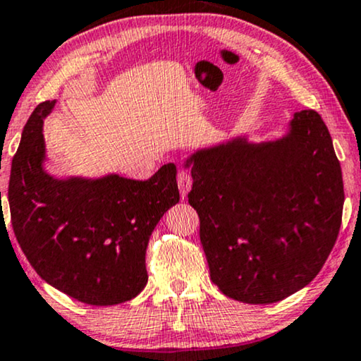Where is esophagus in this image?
<instances>
[{
  "label": "esophagus",
  "instance_id": "esophagus-1",
  "mask_svg": "<svg viewBox=\"0 0 361 361\" xmlns=\"http://www.w3.org/2000/svg\"><path fill=\"white\" fill-rule=\"evenodd\" d=\"M176 180H178V188H180L181 198L185 200L186 195H188L190 188H191V175H190V171L185 170V168H181V170H178Z\"/></svg>",
  "mask_w": 361,
  "mask_h": 361
}]
</instances>
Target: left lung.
<instances>
[{
	"instance_id": "8db88e82",
	"label": "left lung",
	"mask_w": 361,
	"mask_h": 361,
	"mask_svg": "<svg viewBox=\"0 0 361 361\" xmlns=\"http://www.w3.org/2000/svg\"><path fill=\"white\" fill-rule=\"evenodd\" d=\"M188 203L212 281L243 303L285 300L320 273L343 213V178L314 109L295 113L271 143L243 138L190 158Z\"/></svg>"
}]
</instances>
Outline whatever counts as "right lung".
Wrapping results in <instances>:
<instances>
[{
	"label": "right lung",
	"mask_w": 361,
	"mask_h": 361,
	"mask_svg": "<svg viewBox=\"0 0 361 361\" xmlns=\"http://www.w3.org/2000/svg\"><path fill=\"white\" fill-rule=\"evenodd\" d=\"M54 103L35 108L13 157V231L35 271L56 290L94 307L128 302L148 281L145 255L154 226L180 202L176 166L168 163L148 180H54L41 166V126Z\"/></svg>",
	"instance_id": "1"
}]
</instances>
